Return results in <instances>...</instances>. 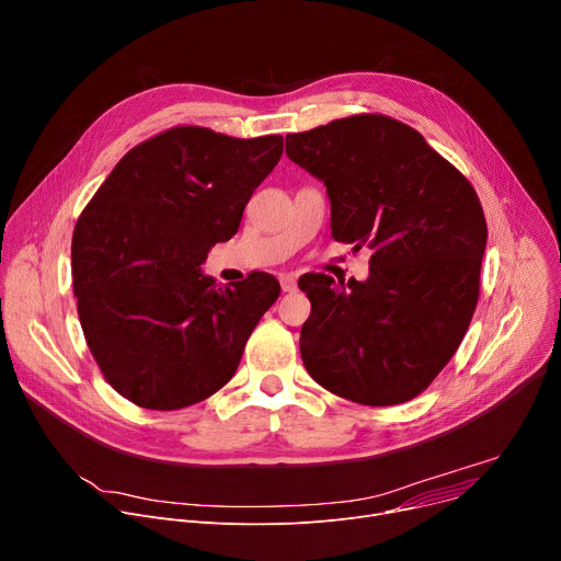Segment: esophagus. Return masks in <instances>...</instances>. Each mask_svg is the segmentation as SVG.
<instances>
[{
    "label": "esophagus",
    "instance_id": "1",
    "mask_svg": "<svg viewBox=\"0 0 561 561\" xmlns=\"http://www.w3.org/2000/svg\"><path fill=\"white\" fill-rule=\"evenodd\" d=\"M280 289L283 291H296V278L291 274L280 276Z\"/></svg>",
    "mask_w": 561,
    "mask_h": 561
}]
</instances>
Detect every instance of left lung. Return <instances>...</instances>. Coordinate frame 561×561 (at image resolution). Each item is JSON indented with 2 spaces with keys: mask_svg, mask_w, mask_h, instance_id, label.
I'll list each match as a JSON object with an SVG mask.
<instances>
[{
  "mask_svg": "<svg viewBox=\"0 0 561 561\" xmlns=\"http://www.w3.org/2000/svg\"><path fill=\"white\" fill-rule=\"evenodd\" d=\"M285 152L325 184L332 238L373 251L364 283L298 280L312 304L300 328L308 373L359 404L413 400L477 310L488 242L477 191L417 130L381 114L287 135Z\"/></svg>",
  "mask_w": 561,
  "mask_h": 561,
  "instance_id": "left-lung-1",
  "label": "left lung"
}]
</instances>
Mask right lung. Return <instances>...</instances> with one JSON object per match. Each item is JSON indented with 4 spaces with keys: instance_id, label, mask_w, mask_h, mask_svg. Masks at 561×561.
<instances>
[{
    "instance_id": "right-lung-1",
    "label": "right lung",
    "mask_w": 561,
    "mask_h": 561,
    "mask_svg": "<svg viewBox=\"0 0 561 561\" xmlns=\"http://www.w3.org/2000/svg\"><path fill=\"white\" fill-rule=\"evenodd\" d=\"M283 137L233 139L182 125L127 152L82 210L71 240L73 296L88 346L112 389L175 411L233 377L280 285L253 272L233 287L202 272L238 233Z\"/></svg>"
}]
</instances>
